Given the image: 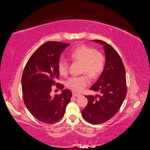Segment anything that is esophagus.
Returning <instances> with one entry per match:
<instances>
[{
  "label": "esophagus",
  "mask_w": 150,
  "mask_h": 150,
  "mask_svg": "<svg viewBox=\"0 0 150 150\" xmlns=\"http://www.w3.org/2000/svg\"><path fill=\"white\" fill-rule=\"evenodd\" d=\"M72 95H73V96H79L81 95V94L79 93H77V92H75V91H73Z\"/></svg>",
  "instance_id": "esophagus-1"
}]
</instances>
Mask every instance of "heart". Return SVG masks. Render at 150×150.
<instances>
[{
	"label": "heart",
	"instance_id": "heart-1",
	"mask_svg": "<svg viewBox=\"0 0 150 150\" xmlns=\"http://www.w3.org/2000/svg\"><path fill=\"white\" fill-rule=\"evenodd\" d=\"M69 56L73 61L82 63L81 73H87L92 79H96L103 72L105 59L102 53L84 44L75 47L70 52ZM58 71L62 75L68 72V63L60 58L57 63ZM87 74L79 77H71L66 81V86L75 91H81L89 84L90 79Z\"/></svg>",
	"mask_w": 150,
	"mask_h": 150
}]
</instances>
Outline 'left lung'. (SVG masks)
<instances>
[{
  "label": "left lung",
  "instance_id": "left-lung-1",
  "mask_svg": "<svg viewBox=\"0 0 150 150\" xmlns=\"http://www.w3.org/2000/svg\"><path fill=\"white\" fill-rule=\"evenodd\" d=\"M94 42L103 45L106 63L102 74L90 88L100 95L86 96L88 104L81 112L88 122L99 124L106 122L118 112L125 99L127 87L125 68L117 52L102 40H94Z\"/></svg>",
  "mask_w": 150,
  "mask_h": 150
}]
</instances>
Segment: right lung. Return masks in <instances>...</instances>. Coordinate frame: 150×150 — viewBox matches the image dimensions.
Segmentation results:
<instances>
[{"mask_svg": "<svg viewBox=\"0 0 150 150\" xmlns=\"http://www.w3.org/2000/svg\"><path fill=\"white\" fill-rule=\"evenodd\" d=\"M69 44L47 42L34 52L25 66L22 76V87L25 105L32 116L45 124H54L64 115L72 93L62 90L52 97L53 85L62 89L64 86L56 83L59 76L57 63L60 55Z\"/></svg>", "mask_w": 150, "mask_h": 150, "instance_id": "1", "label": "right lung"}]
</instances>
